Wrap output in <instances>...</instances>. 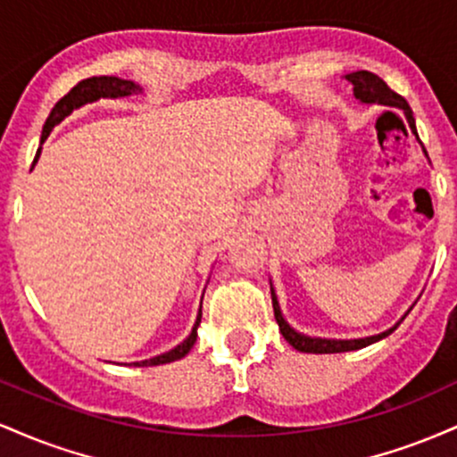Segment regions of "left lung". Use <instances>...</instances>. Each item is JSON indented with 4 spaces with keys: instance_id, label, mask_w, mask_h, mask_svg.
<instances>
[{
    "instance_id": "1",
    "label": "left lung",
    "mask_w": 457,
    "mask_h": 457,
    "mask_svg": "<svg viewBox=\"0 0 457 457\" xmlns=\"http://www.w3.org/2000/svg\"><path fill=\"white\" fill-rule=\"evenodd\" d=\"M345 79L353 83L356 101H361L365 104H374V103L376 104H386V107L400 109V112L403 113V118L408 120V127H411L414 137L419 139L417 127H414V115H412L411 104H408L406 98L400 96V94L393 92L391 87L386 86V83L382 81L378 75H374V72H370V71H356V72H350V75H345ZM423 152H426V148H423ZM426 156H428V152H426ZM270 295H272V309H275V320H277V324H279L281 335L286 337V342L290 344L292 348L298 350V353H313V354L350 353V350H359V348H365V345H370V344L380 342V339H385L386 335H391L393 330L400 327V322H397L395 327L385 330V333L371 335V337H363V339L309 337V335L298 333V330H295L290 327V324L286 322V318H283L279 301H277V295H275V290H272V286H270Z\"/></svg>"
}]
</instances>
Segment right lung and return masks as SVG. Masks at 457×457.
Masks as SVG:
<instances>
[{
    "label": "right lung",
    "instance_id": "obj_1",
    "mask_svg": "<svg viewBox=\"0 0 457 457\" xmlns=\"http://www.w3.org/2000/svg\"><path fill=\"white\" fill-rule=\"evenodd\" d=\"M137 92H141V87L137 86V83L129 81V79H118V77L83 79V81H79L77 86L72 87V90L68 92L64 98H60V101L55 103V107L51 109L49 118H46V122L43 127V137H40V144H45V139L49 137L51 130H54V127H57V124H60L66 115H71L75 109L83 107V104L98 101V98L130 96V94H137ZM38 156H40V148H38V152H36L34 162L38 161ZM199 322H202V307H199L195 327H193L191 335H188L185 342H182L180 345H176V348L170 350V353L159 354V356H154V359H148V361H139V363H133V365L135 367L162 365V363H171V361H178V359H182V356H187L188 350L193 348V344H195V339H197Z\"/></svg>",
    "mask_w": 457,
    "mask_h": 457
}]
</instances>
